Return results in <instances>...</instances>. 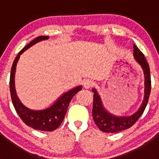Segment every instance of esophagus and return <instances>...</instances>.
<instances>
[{
	"label": "esophagus",
	"mask_w": 159,
	"mask_h": 159,
	"mask_svg": "<svg viewBox=\"0 0 159 159\" xmlns=\"http://www.w3.org/2000/svg\"><path fill=\"white\" fill-rule=\"evenodd\" d=\"M93 84H94V81H93L92 80L87 79L84 81V87L85 88V89H89V88H91V86H93Z\"/></svg>",
	"instance_id": "1"
}]
</instances>
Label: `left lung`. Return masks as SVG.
Masks as SVG:
<instances>
[{"mask_svg":"<svg viewBox=\"0 0 159 159\" xmlns=\"http://www.w3.org/2000/svg\"><path fill=\"white\" fill-rule=\"evenodd\" d=\"M134 57L139 62L143 70L145 75V96L142 105L139 109L130 116H116L105 108L100 95L95 89H93V108L92 116L94 122L98 129L104 132L116 133L131 128L139 118L142 116L148 104L151 91V76L149 65L143 53L134 44Z\"/></svg>","mask_w":159,"mask_h":159,"instance_id":"8db88e82","label":"left lung"}]
</instances>
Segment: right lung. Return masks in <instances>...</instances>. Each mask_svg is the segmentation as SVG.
<instances>
[{"label": "right lung", "instance_id": "add662e5", "mask_svg": "<svg viewBox=\"0 0 159 159\" xmlns=\"http://www.w3.org/2000/svg\"><path fill=\"white\" fill-rule=\"evenodd\" d=\"M48 38V36H39L30 41L28 45L25 46L18 53L17 57L14 59V63L11 67L10 76L11 100L19 117L27 125L30 126L32 129L44 131H54L60 126L65 118L70 100L77 94V92L82 89L81 85H79L67 91L66 93L62 94L51 107L44 110H31L25 107L20 102L16 94L15 87H14V75H15L16 65L18 61L20 55L24 51H26L36 43L43 40H47Z\"/></svg>", "mask_w": 159, "mask_h": 159}]
</instances>
